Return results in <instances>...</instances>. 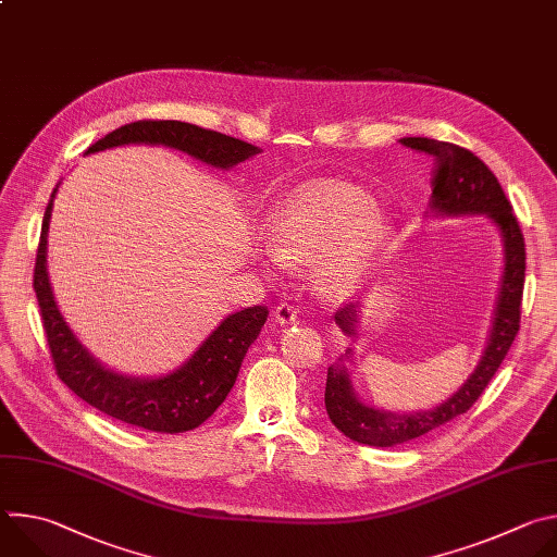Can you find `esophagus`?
<instances>
[{
  "label": "esophagus",
  "instance_id": "obj_1",
  "mask_svg": "<svg viewBox=\"0 0 557 557\" xmlns=\"http://www.w3.org/2000/svg\"><path fill=\"white\" fill-rule=\"evenodd\" d=\"M297 314H299V310L293 306V304H288V301H282V304H277L275 306V310H273V317H275V322L277 324H293L295 320H297Z\"/></svg>",
  "mask_w": 557,
  "mask_h": 557
}]
</instances>
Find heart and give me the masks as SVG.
<instances>
[{"mask_svg": "<svg viewBox=\"0 0 557 557\" xmlns=\"http://www.w3.org/2000/svg\"><path fill=\"white\" fill-rule=\"evenodd\" d=\"M387 228L370 196L352 185L324 181L288 196L273 213V233L260 256L286 267L314 258L322 290L342 297L370 275Z\"/></svg>", "mask_w": 557, "mask_h": 557, "instance_id": "1", "label": "heart"}]
</instances>
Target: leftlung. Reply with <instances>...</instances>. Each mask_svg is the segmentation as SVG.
Returning <instances> with one entry per match:
<instances>
[{"label":"left lung","mask_w":557,"mask_h":557,"mask_svg":"<svg viewBox=\"0 0 557 557\" xmlns=\"http://www.w3.org/2000/svg\"><path fill=\"white\" fill-rule=\"evenodd\" d=\"M401 145L430 153L434 158L432 176V198L430 209L436 215H487L496 222L503 235L505 249V271L500 282V295L496 304V317L492 324V335L481 363L473 374L454 392L447 401L432 410H421L412 414L385 412L370 408L359 401L352 389L350 374L346 366H331L326 379V412L333 425L348 438L374 445L392 447L412 438H419L447 421L465 414L479 396L490 385L492 376L507 357L518 331H520V304L524 288V237L520 224L513 215L511 202L507 200L498 178L492 170L473 156L469 149L454 143H443L423 136L401 138ZM357 304H348L335 312L337 326L355 337L357 326ZM350 355V350L346 352Z\"/></svg>","instance_id":"1"}]
</instances>
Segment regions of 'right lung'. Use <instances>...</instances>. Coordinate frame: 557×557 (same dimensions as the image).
<instances>
[{"instance_id": "add662e5", "label": "right lung", "mask_w": 557, "mask_h": 557, "mask_svg": "<svg viewBox=\"0 0 557 557\" xmlns=\"http://www.w3.org/2000/svg\"><path fill=\"white\" fill-rule=\"evenodd\" d=\"M129 143L174 147L218 170H228L260 153V147L251 143L183 121L127 123L90 145L86 153ZM54 194L57 187L44 213L33 286L59 379L99 412L134 428L178 434L202 425L231 392L249 346L267 322V306H251L228 314L202 346L170 374L138 379L106 368L67 329L50 288L46 258Z\"/></svg>"}]
</instances>
